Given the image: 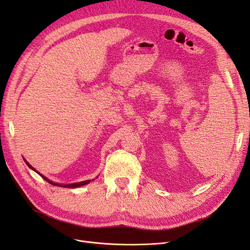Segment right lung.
Returning <instances> with one entry per match:
<instances>
[{"mask_svg": "<svg viewBox=\"0 0 250 250\" xmlns=\"http://www.w3.org/2000/svg\"><path fill=\"white\" fill-rule=\"evenodd\" d=\"M23 160H24V162L27 163V166L31 168V169H33L34 171H36V173L39 175V176H41L43 179H44L45 181H47L48 183H50L51 185H55V186H59V187H65V188H76V187H81V186H83V185H87V184H89L91 181H93L94 179H92V180H85V181H82V182H76V183H71V184H60V183H56V182H53V181H50L49 179H47L45 176H43V175H41L38 170H36L35 168H34L30 163L25 160L24 158H23ZM96 178H98V177H96Z\"/></svg>", "mask_w": 250, "mask_h": 250, "instance_id": "obj_1", "label": "right lung"}]
</instances>
